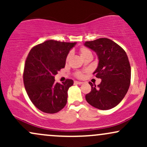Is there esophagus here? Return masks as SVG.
Masks as SVG:
<instances>
[{
    "label": "esophagus",
    "mask_w": 147,
    "mask_h": 147,
    "mask_svg": "<svg viewBox=\"0 0 147 147\" xmlns=\"http://www.w3.org/2000/svg\"><path fill=\"white\" fill-rule=\"evenodd\" d=\"M75 84H78V85H81V84H82V82H77V81H75Z\"/></svg>",
    "instance_id": "34e87169"
}]
</instances>
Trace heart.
<instances>
[{
  "mask_svg": "<svg viewBox=\"0 0 147 147\" xmlns=\"http://www.w3.org/2000/svg\"><path fill=\"white\" fill-rule=\"evenodd\" d=\"M79 55H80L81 57L83 59L86 56H88V55H92V53H91V51L89 50V49H88L86 48H82L80 50H79ZM70 56V55H68V57H67V60H68ZM77 76L79 77H82V74H81L80 72H77Z\"/></svg>",
  "mask_w": 147,
  "mask_h": 147,
  "instance_id": "heart-1",
  "label": "heart"
}]
</instances>
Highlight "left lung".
Returning a JSON list of instances; mask_svg holds the SVG:
<instances>
[{
    "label": "left lung",
    "instance_id": "1",
    "mask_svg": "<svg viewBox=\"0 0 147 147\" xmlns=\"http://www.w3.org/2000/svg\"><path fill=\"white\" fill-rule=\"evenodd\" d=\"M84 45L97 54L98 65L93 75L102 79L86 95L87 102L100 110L115 107L125 97L131 83V66L126 52L107 38L86 41Z\"/></svg>",
    "mask_w": 147,
    "mask_h": 147
}]
</instances>
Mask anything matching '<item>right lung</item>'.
<instances>
[{
    "label": "right lung",
    "instance_id": "obj_1",
    "mask_svg": "<svg viewBox=\"0 0 147 147\" xmlns=\"http://www.w3.org/2000/svg\"><path fill=\"white\" fill-rule=\"evenodd\" d=\"M76 43L49 40L34 46L28 54L23 82L30 100L40 111L56 113L66 105L73 80L55 83V76L65 67L67 56Z\"/></svg>",
    "mask_w": 147,
    "mask_h": 147
}]
</instances>
